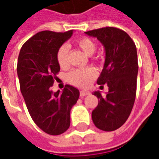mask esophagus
I'll return each instance as SVG.
<instances>
[{
    "label": "esophagus",
    "instance_id": "obj_1",
    "mask_svg": "<svg viewBox=\"0 0 159 159\" xmlns=\"http://www.w3.org/2000/svg\"><path fill=\"white\" fill-rule=\"evenodd\" d=\"M88 94H89V91H86V90H82V91H80V96L81 97L86 96Z\"/></svg>",
    "mask_w": 159,
    "mask_h": 159
}]
</instances>
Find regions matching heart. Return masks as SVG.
<instances>
[{"label": "heart", "mask_w": 159, "mask_h": 159, "mask_svg": "<svg viewBox=\"0 0 159 159\" xmlns=\"http://www.w3.org/2000/svg\"><path fill=\"white\" fill-rule=\"evenodd\" d=\"M75 44L83 52H85L87 55H92L96 49L95 42L89 37H81L76 40ZM68 52H69L68 46L62 45L59 48L56 54L57 62L59 64V67L62 69H67L69 67ZM95 60L97 61L99 59H95ZM96 76L97 72L95 69L86 68V69L75 70L71 71L68 75V80L74 86L79 87V88H86L95 79Z\"/></svg>", "instance_id": "1"}]
</instances>
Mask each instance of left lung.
I'll return each instance as SVG.
<instances>
[{"label": "left lung", "instance_id": "obj_1", "mask_svg": "<svg viewBox=\"0 0 159 159\" xmlns=\"http://www.w3.org/2000/svg\"><path fill=\"white\" fill-rule=\"evenodd\" d=\"M96 37L104 45L106 61L97 83H107L109 91L102 96L99 91L93 95L99 99L92 111L94 125L104 131H113L129 117L136 95L138 59L135 44L123 30L103 27L85 32Z\"/></svg>", "mask_w": 159, "mask_h": 159}]
</instances>
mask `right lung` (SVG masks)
<instances>
[{
    "label": "right lung",
    "mask_w": 159,
    "mask_h": 159,
    "mask_svg": "<svg viewBox=\"0 0 159 159\" xmlns=\"http://www.w3.org/2000/svg\"><path fill=\"white\" fill-rule=\"evenodd\" d=\"M72 31L38 32L25 42L18 59L20 90L30 115L42 131L51 135L69 129L70 109L79 98V90L70 85H66L62 93L51 91L60 70L56 54Z\"/></svg>",
    "instance_id": "1"
}]
</instances>
